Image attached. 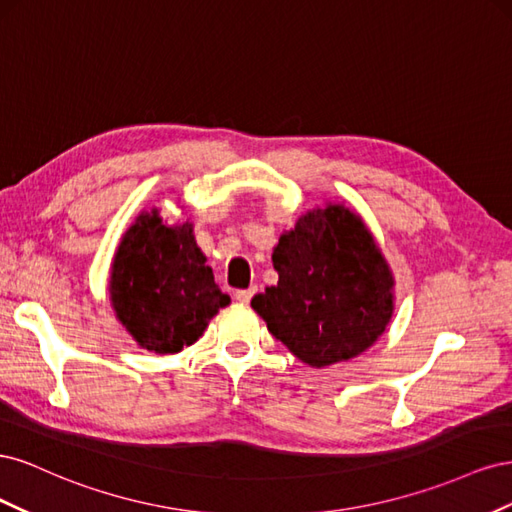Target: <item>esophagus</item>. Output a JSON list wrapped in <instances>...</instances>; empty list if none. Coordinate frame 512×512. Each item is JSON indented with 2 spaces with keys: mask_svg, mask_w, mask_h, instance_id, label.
I'll return each mask as SVG.
<instances>
[{
  "mask_svg": "<svg viewBox=\"0 0 512 512\" xmlns=\"http://www.w3.org/2000/svg\"><path fill=\"white\" fill-rule=\"evenodd\" d=\"M254 294H256V286L247 288V290H237V292H235V299H237L239 303H250Z\"/></svg>",
  "mask_w": 512,
  "mask_h": 512,
  "instance_id": "34e87169",
  "label": "esophagus"
}]
</instances>
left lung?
<instances>
[{
	"instance_id": "8db88e82",
	"label": "left lung",
	"mask_w": 512,
	"mask_h": 512,
	"mask_svg": "<svg viewBox=\"0 0 512 512\" xmlns=\"http://www.w3.org/2000/svg\"><path fill=\"white\" fill-rule=\"evenodd\" d=\"M277 286L252 299L269 333L309 367L350 361L378 342L395 312V277L354 209L305 211L273 247Z\"/></svg>"
}]
</instances>
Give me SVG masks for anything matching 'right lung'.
I'll return each instance as SVG.
<instances>
[{
	"instance_id": "1",
	"label": "right lung",
	"mask_w": 512,
	"mask_h": 512,
	"mask_svg": "<svg viewBox=\"0 0 512 512\" xmlns=\"http://www.w3.org/2000/svg\"><path fill=\"white\" fill-rule=\"evenodd\" d=\"M111 307L138 348L175 354L230 303L200 252L194 224H166L158 207L123 232L111 265Z\"/></svg>"
}]
</instances>
